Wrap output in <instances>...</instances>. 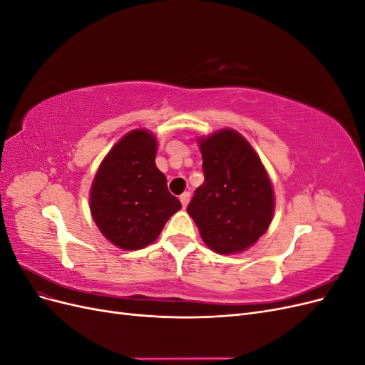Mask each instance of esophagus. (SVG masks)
Masks as SVG:
<instances>
[{"label":"esophagus","instance_id":"esophagus-1","mask_svg":"<svg viewBox=\"0 0 365 365\" xmlns=\"http://www.w3.org/2000/svg\"><path fill=\"white\" fill-rule=\"evenodd\" d=\"M180 201H181L182 207H187V204H189V201H190V192H184V193L180 196Z\"/></svg>","mask_w":365,"mask_h":365}]
</instances>
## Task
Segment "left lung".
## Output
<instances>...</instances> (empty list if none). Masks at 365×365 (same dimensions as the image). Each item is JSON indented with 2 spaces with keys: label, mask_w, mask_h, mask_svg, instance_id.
Wrapping results in <instances>:
<instances>
[{
  "label": "left lung",
  "mask_w": 365,
  "mask_h": 365,
  "mask_svg": "<svg viewBox=\"0 0 365 365\" xmlns=\"http://www.w3.org/2000/svg\"><path fill=\"white\" fill-rule=\"evenodd\" d=\"M204 184L187 213L202 240L219 254L240 252L268 230L274 212L272 185L260 158L236 130L200 140Z\"/></svg>",
  "instance_id": "1"
}]
</instances>
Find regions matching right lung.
<instances>
[{"label": "right lung", "instance_id": "right-lung-1", "mask_svg": "<svg viewBox=\"0 0 365 365\" xmlns=\"http://www.w3.org/2000/svg\"><path fill=\"white\" fill-rule=\"evenodd\" d=\"M157 140L135 129L109 150L91 187V215L118 248L140 250L155 240L181 202L155 165Z\"/></svg>", "mask_w": 365, "mask_h": 365}]
</instances>
